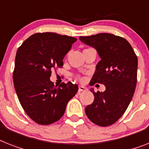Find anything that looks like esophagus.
Instances as JSON below:
<instances>
[{"label": "esophagus", "mask_w": 149, "mask_h": 149, "mask_svg": "<svg viewBox=\"0 0 149 149\" xmlns=\"http://www.w3.org/2000/svg\"><path fill=\"white\" fill-rule=\"evenodd\" d=\"M86 89V88L85 86H79V92H82V91H85Z\"/></svg>", "instance_id": "esophagus-1"}]
</instances>
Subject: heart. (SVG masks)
<instances>
[{"label": "heart", "instance_id": "obj_1", "mask_svg": "<svg viewBox=\"0 0 149 149\" xmlns=\"http://www.w3.org/2000/svg\"><path fill=\"white\" fill-rule=\"evenodd\" d=\"M77 78L79 80H80V81H83L84 80V79L82 78V77H80L79 76H77Z\"/></svg>", "mask_w": 149, "mask_h": 149}]
</instances>
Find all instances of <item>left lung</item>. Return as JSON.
Here are the masks:
<instances>
[{
  "label": "left lung",
  "mask_w": 149,
  "mask_h": 149,
  "mask_svg": "<svg viewBox=\"0 0 149 149\" xmlns=\"http://www.w3.org/2000/svg\"><path fill=\"white\" fill-rule=\"evenodd\" d=\"M79 39L95 47L101 57L89 85L106 87L103 92L91 88L95 99L85 111L92 123L108 127L122 117L132 100L137 82V56L127 40L115 35L99 33Z\"/></svg>",
  "instance_id": "obj_1"
}]
</instances>
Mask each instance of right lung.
<instances>
[{
  "label": "right lung",
  "instance_id": "right-lung-1",
  "mask_svg": "<svg viewBox=\"0 0 149 149\" xmlns=\"http://www.w3.org/2000/svg\"><path fill=\"white\" fill-rule=\"evenodd\" d=\"M77 38L55 32H38L19 46L15 58L13 84L22 108L36 123L48 125L63 117L78 86L50 80L51 71L61 68L63 59Z\"/></svg>",
  "mask_w": 149,
  "mask_h": 149
}]
</instances>
